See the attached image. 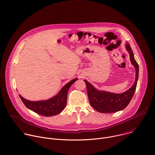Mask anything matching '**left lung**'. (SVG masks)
Here are the masks:
<instances>
[{
  "label": "left lung",
  "mask_w": 155,
  "mask_h": 155,
  "mask_svg": "<svg viewBox=\"0 0 155 155\" xmlns=\"http://www.w3.org/2000/svg\"><path fill=\"white\" fill-rule=\"evenodd\" d=\"M125 49L130 54L131 64L134 66L136 71L135 81L128 90L122 93H114L105 90H99L84 79L90 104L98 112L110 113L122 110L128 105L134 95L138 80L139 65L135 61L133 52L128 42L125 44Z\"/></svg>",
  "instance_id": "8db88e82"
}]
</instances>
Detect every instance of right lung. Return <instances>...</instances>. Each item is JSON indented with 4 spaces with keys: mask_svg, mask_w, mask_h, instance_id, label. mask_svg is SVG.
Wrapping results in <instances>:
<instances>
[{
    "mask_svg": "<svg viewBox=\"0 0 155 155\" xmlns=\"http://www.w3.org/2000/svg\"><path fill=\"white\" fill-rule=\"evenodd\" d=\"M78 78H75L65 84L53 97L44 101H31L23 97L21 94L19 97L25 105L30 110L44 116H53L62 112L67 105V93L70 87Z\"/></svg>",
    "mask_w": 155,
    "mask_h": 155,
    "instance_id": "1",
    "label": "right lung"
}]
</instances>
